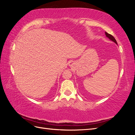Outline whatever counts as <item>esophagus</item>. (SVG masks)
I'll list each match as a JSON object with an SVG mask.
<instances>
[{
    "label": "esophagus",
    "instance_id": "34e87169",
    "mask_svg": "<svg viewBox=\"0 0 135 135\" xmlns=\"http://www.w3.org/2000/svg\"><path fill=\"white\" fill-rule=\"evenodd\" d=\"M73 64H74V62H73V61H70V62H69V66H72Z\"/></svg>",
    "mask_w": 135,
    "mask_h": 135
}]
</instances>
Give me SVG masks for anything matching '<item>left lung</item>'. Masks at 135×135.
I'll return each instance as SVG.
<instances>
[{
  "instance_id": "8db88e82",
  "label": "left lung",
  "mask_w": 135,
  "mask_h": 135,
  "mask_svg": "<svg viewBox=\"0 0 135 135\" xmlns=\"http://www.w3.org/2000/svg\"><path fill=\"white\" fill-rule=\"evenodd\" d=\"M105 33L106 36H107V37L108 38H109V39L110 40H112V41H113V42H114V43H115V44H117V41H116L115 39L113 37V36L112 35H110V34H108V32H105Z\"/></svg>"
}]
</instances>
